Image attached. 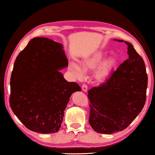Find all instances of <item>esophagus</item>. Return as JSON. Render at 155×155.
<instances>
[{"label": "esophagus", "mask_w": 155, "mask_h": 155, "mask_svg": "<svg viewBox=\"0 0 155 155\" xmlns=\"http://www.w3.org/2000/svg\"><path fill=\"white\" fill-rule=\"evenodd\" d=\"M82 91H83V92H87V84H82Z\"/></svg>", "instance_id": "34e87169"}]
</instances>
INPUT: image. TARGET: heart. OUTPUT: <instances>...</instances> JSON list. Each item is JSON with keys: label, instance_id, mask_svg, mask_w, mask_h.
<instances>
[{"label": "heart", "instance_id": "obj_1", "mask_svg": "<svg viewBox=\"0 0 155 155\" xmlns=\"http://www.w3.org/2000/svg\"><path fill=\"white\" fill-rule=\"evenodd\" d=\"M108 51L105 50H96L87 53L78 63L71 61L69 63L68 70L76 80H82L85 77V72H94L95 78L98 82H104L109 78L112 70L116 65V60L114 57H109Z\"/></svg>", "mask_w": 155, "mask_h": 155}]
</instances>
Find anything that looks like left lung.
<instances>
[{"instance_id": "8db88e82", "label": "left lung", "mask_w": 155, "mask_h": 155, "mask_svg": "<svg viewBox=\"0 0 155 155\" xmlns=\"http://www.w3.org/2000/svg\"><path fill=\"white\" fill-rule=\"evenodd\" d=\"M124 42L128 46V59L107 82L88 92L89 123L99 133L111 134L124 130L140 113L145 104L147 75L145 63L132 44Z\"/></svg>"}]
</instances>
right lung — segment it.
Returning a JSON list of instances; mask_svg holds the SVG:
<instances>
[{"label":"right lung","mask_w":155,"mask_h":155,"mask_svg":"<svg viewBox=\"0 0 155 155\" xmlns=\"http://www.w3.org/2000/svg\"><path fill=\"white\" fill-rule=\"evenodd\" d=\"M68 62L62 44L35 37L16 58L10 78V107L34 132H58L70 97L81 88L60 71Z\"/></svg>","instance_id":"right-lung-1"}]
</instances>
